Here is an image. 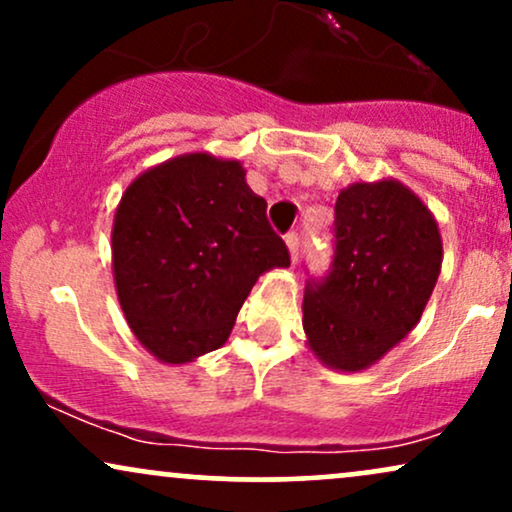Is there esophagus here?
Wrapping results in <instances>:
<instances>
[{
	"label": "esophagus",
	"mask_w": 512,
	"mask_h": 512,
	"mask_svg": "<svg viewBox=\"0 0 512 512\" xmlns=\"http://www.w3.org/2000/svg\"><path fill=\"white\" fill-rule=\"evenodd\" d=\"M298 245H301V240H298L296 233H289V236H286V248H289L293 264H296V260H298Z\"/></svg>",
	"instance_id": "obj_1"
}]
</instances>
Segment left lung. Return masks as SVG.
Wrapping results in <instances>:
<instances>
[{
	"label": "left lung",
	"instance_id": "8db88e82",
	"mask_svg": "<svg viewBox=\"0 0 512 512\" xmlns=\"http://www.w3.org/2000/svg\"><path fill=\"white\" fill-rule=\"evenodd\" d=\"M440 264L438 221L416 192L351 182L334 204L332 272L305 289V344L332 370L370 368L421 320Z\"/></svg>",
	"mask_w": 512,
	"mask_h": 512
}]
</instances>
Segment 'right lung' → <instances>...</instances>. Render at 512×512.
<instances>
[{
  "label": "right lung",
  "mask_w": 512,
  "mask_h": 512,
  "mask_svg": "<svg viewBox=\"0 0 512 512\" xmlns=\"http://www.w3.org/2000/svg\"><path fill=\"white\" fill-rule=\"evenodd\" d=\"M289 264L267 202L233 158H168L129 182L115 209L117 301L139 344L168 366L226 344L255 281Z\"/></svg>",
  "instance_id": "1"
}]
</instances>
